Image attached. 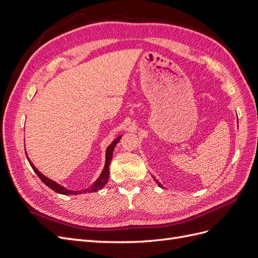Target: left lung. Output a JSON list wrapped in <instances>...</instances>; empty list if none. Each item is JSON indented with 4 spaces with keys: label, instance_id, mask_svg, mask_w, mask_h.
Masks as SVG:
<instances>
[{
    "label": "left lung",
    "instance_id": "obj_1",
    "mask_svg": "<svg viewBox=\"0 0 258 258\" xmlns=\"http://www.w3.org/2000/svg\"><path fill=\"white\" fill-rule=\"evenodd\" d=\"M155 181H156V179H155ZM156 182H157V184H158V186H159V187H162V185H161V184H160L158 181H156Z\"/></svg>",
    "mask_w": 258,
    "mask_h": 258
}]
</instances>
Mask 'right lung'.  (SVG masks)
<instances>
[{
  "label": "right lung",
  "instance_id": "1",
  "mask_svg": "<svg viewBox=\"0 0 258 258\" xmlns=\"http://www.w3.org/2000/svg\"><path fill=\"white\" fill-rule=\"evenodd\" d=\"M121 136L117 138L115 141H113L110 145L107 146L106 148V152H105V165H104V168L102 170V172H101L100 176L96 179V182L91 184L89 187H87L86 189H82V190H71V189H67L66 187L61 186L60 184L56 183L54 181H52V179H50L49 177H46L45 175H43L40 171H38L35 166L32 163V161H31L28 157V160L30 162L31 167H32V169L34 170V172L37 174V176L40 177L42 179V182L47 185L49 188H51L53 191H56L58 194H61V195H80V194H86V192H93V191H98L100 189H102L104 185L107 183L108 181V176H110V169H108V167H110V163H111V160H112V157H113V151L114 148L116 146V144L118 143V141L120 140ZM27 154V153H26Z\"/></svg>",
  "mask_w": 258,
  "mask_h": 258
}]
</instances>
